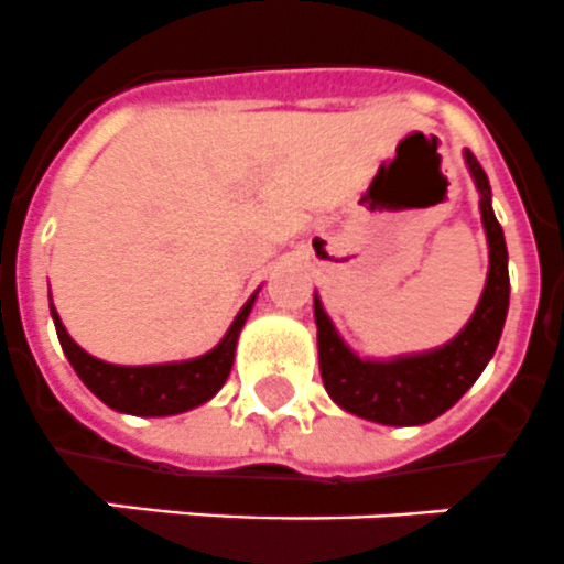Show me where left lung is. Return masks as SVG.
<instances>
[{
	"instance_id": "8db88e82",
	"label": "left lung",
	"mask_w": 564,
	"mask_h": 564,
	"mask_svg": "<svg viewBox=\"0 0 564 564\" xmlns=\"http://www.w3.org/2000/svg\"><path fill=\"white\" fill-rule=\"evenodd\" d=\"M466 164L480 194V219L489 242V274L473 318L448 345L429 354L397 356L388 361L359 359L341 341L315 295L318 368L336 405L382 425H423L448 411L492 359L510 306L505 231L492 214V191L484 167L466 150Z\"/></svg>"
}]
</instances>
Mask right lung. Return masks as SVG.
<instances>
[{
    "mask_svg": "<svg viewBox=\"0 0 564 564\" xmlns=\"http://www.w3.org/2000/svg\"><path fill=\"white\" fill-rule=\"evenodd\" d=\"M251 304H254V295L237 313L235 324L228 327L223 341L205 356H196V359L187 361H167V365H141V368L109 365V361L95 359V356L86 354L84 347H77L72 341L54 304L52 318L54 327H57L63 354L68 356L77 377L84 379V386L100 402H107L109 409L123 411V414L167 416L203 405L219 388L226 386L231 365H235L237 338H240L242 324L249 318Z\"/></svg>",
    "mask_w": 564,
    "mask_h": 564,
    "instance_id": "1",
    "label": "right lung"
}]
</instances>
